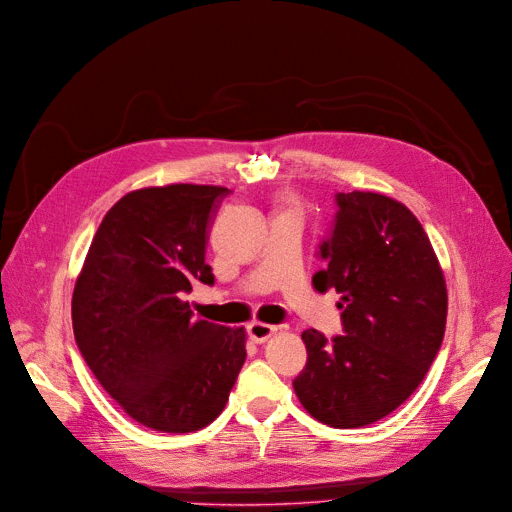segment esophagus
I'll return each mask as SVG.
<instances>
[{
    "instance_id": "34e87169",
    "label": "esophagus",
    "mask_w": 512,
    "mask_h": 512,
    "mask_svg": "<svg viewBox=\"0 0 512 512\" xmlns=\"http://www.w3.org/2000/svg\"><path fill=\"white\" fill-rule=\"evenodd\" d=\"M274 331H276V327L266 325V323H251L249 327H246V333H249V337L253 339L255 344L266 342L268 337H272V335H274Z\"/></svg>"
}]
</instances>
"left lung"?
<instances>
[{"label": "left lung", "mask_w": 512, "mask_h": 512, "mask_svg": "<svg viewBox=\"0 0 512 512\" xmlns=\"http://www.w3.org/2000/svg\"><path fill=\"white\" fill-rule=\"evenodd\" d=\"M335 217L318 244L325 270L312 285L342 293L344 333H301L308 363L293 388L304 409L333 428L386 418L415 392L437 358L447 289L422 223L373 192L335 194Z\"/></svg>", "instance_id": "8db88e82"}]
</instances>
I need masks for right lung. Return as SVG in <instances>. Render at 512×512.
Instances as JSON below:
<instances>
[{
    "label": "right lung",
    "mask_w": 512,
    "mask_h": 512,
    "mask_svg": "<svg viewBox=\"0 0 512 512\" xmlns=\"http://www.w3.org/2000/svg\"><path fill=\"white\" fill-rule=\"evenodd\" d=\"M225 187L177 183L130 192L92 238L71 299L75 344L132 420L194 432L223 411L246 333L192 318L183 297L213 287L206 234Z\"/></svg>",
    "instance_id": "1"
}]
</instances>
